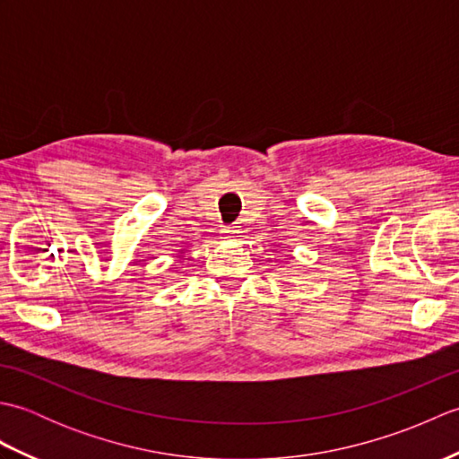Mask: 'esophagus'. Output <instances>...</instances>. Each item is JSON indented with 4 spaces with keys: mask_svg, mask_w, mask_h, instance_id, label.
I'll use <instances>...</instances> for the list:
<instances>
[{
    "mask_svg": "<svg viewBox=\"0 0 459 459\" xmlns=\"http://www.w3.org/2000/svg\"><path fill=\"white\" fill-rule=\"evenodd\" d=\"M237 232H238L237 227H224V229H222V235L227 237V238H232V237L237 235Z\"/></svg>",
    "mask_w": 459,
    "mask_h": 459,
    "instance_id": "1",
    "label": "esophagus"
}]
</instances>
